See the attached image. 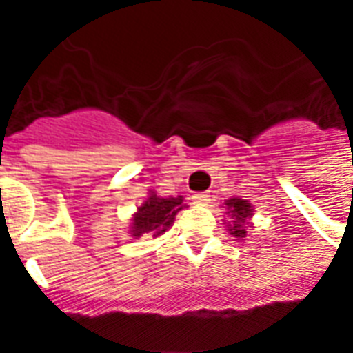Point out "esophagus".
<instances>
[{"label":"esophagus","instance_id":"34e87169","mask_svg":"<svg viewBox=\"0 0 353 353\" xmlns=\"http://www.w3.org/2000/svg\"><path fill=\"white\" fill-rule=\"evenodd\" d=\"M192 201L196 205H207L210 201V196L207 192H196L192 194Z\"/></svg>","mask_w":353,"mask_h":353}]
</instances>
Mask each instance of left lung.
<instances>
[{
    "instance_id": "obj_1",
    "label": "left lung",
    "mask_w": 353,
    "mask_h": 353,
    "mask_svg": "<svg viewBox=\"0 0 353 353\" xmlns=\"http://www.w3.org/2000/svg\"><path fill=\"white\" fill-rule=\"evenodd\" d=\"M227 209L231 210L232 218H234V223L232 227H229V231H231L232 236L236 238H243L245 236V229H243V223L247 221V218L252 214V209H251V203H247L245 199H240V198H232L227 201Z\"/></svg>"
}]
</instances>
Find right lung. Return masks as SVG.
<instances>
[{
	"mask_svg": "<svg viewBox=\"0 0 353 353\" xmlns=\"http://www.w3.org/2000/svg\"><path fill=\"white\" fill-rule=\"evenodd\" d=\"M183 209V198H159L150 194V198L139 207V212L133 218V236L154 234L159 236L170 229L176 214Z\"/></svg>",
	"mask_w": 353,
	"mask_h": 353,
	"instance_id": "1",
	"label": "right lung"
}]
</instances>
